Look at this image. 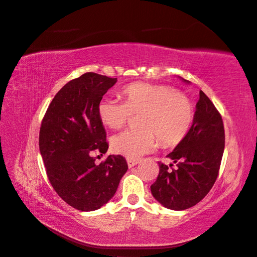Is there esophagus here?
<instances>
[{"instance_id": "obj_1", "label": "esophagus", "mask_w": 257, "mask_h": 257, "mask_svg": "<svg viewBox=\"0 0 257 257\" xmlns=\"http://www.w3.org/2000/svg\"><path fill=\"white\" fill-rule=\"evenodd\" d=\"M138 163H139L138 160H135V159H127V165H128L130 168L136 166V165L138 164Z\"/></svg>"}]
</instances>
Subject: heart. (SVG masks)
Wrapping results in <instances>:
<instances>
[{"mask_svg": "<svg viewBox=\"0 0 257 257\" xmlns=\"http://www.w3.org/2000/svg\"><path fill=\"white\" fill-rule=\"evenodd\" d=\"M123 103L105 97L97 106L98 118L104 125L119 130L131 114H138L139 130H127L111 139L116 154L138 159L154 150L158 138L165 147H175L188 134L194 118L191 100L168 85L134 82L121 91Z\"/></svg>", "mask_w": 257, "mask_h": 257, "instance_id": "b5f03b06", "label": "heart"}]
</instances>
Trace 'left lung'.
<instances>
[{
  "label": "left lung",
  "instance_id": "1",
  "mask_svg": "<svg viewBox=\"0 0 257 257\" xmlns=\"http://www.w3.org/2000/svg\"><path fill=\"white\" fill-rule=\"evenodd\" d=\"M183 82L191 83L181 77ZM225 147L223 121L219 111L203 91L188 134L167 154L176 168L159 163L160 173L151 193L167 209L180 210L195 206L213 186Z\"/></svg>",
  "mask_w": 257,
  "mask_h": 257
}]
</instances>
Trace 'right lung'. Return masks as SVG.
I'll return each mask as SVG.
<instances>
[{
  "mask_svg": "<svg viewBox=\"0 0 257 257\" xmlns=\"http://www.w3.org/2000/svg\"><path fill=\"white\" fill-rule=\"evenodd\" d=\"M116 78L85 73L53 97L43 119L40 151L52 188L69 206L94 211L106 205L126 173L121 155L95 164L91 153H106V131L97 113L103 95Z\"/></svg>",
  "mask_w": 257,
  "mask_h": 257,
  "instance_id": "add662e5",
  "label": "right lung"
}]
</instances>
